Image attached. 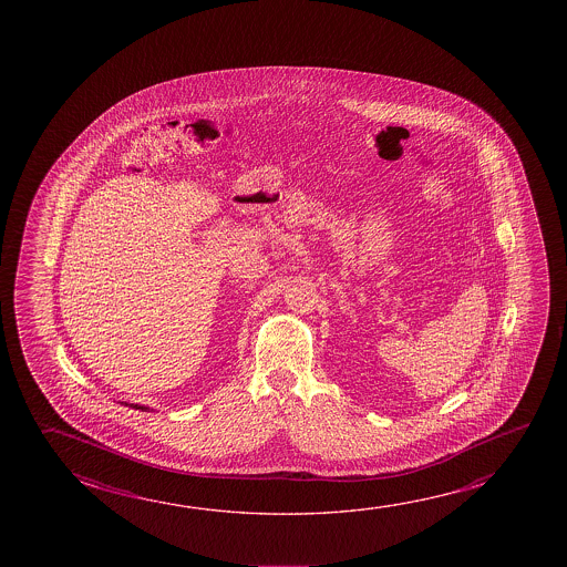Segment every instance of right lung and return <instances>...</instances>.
Listing matches in <instances>:
<instances>
[{
	"instance_id": "obj_1",
	"label": "right lung",
	"mask_w": 567,
	"mask_h": 567,
	"mask_svg": "<svg viewBox=\"0 0 567 567\" xmlns=\"http://www.w3.org/2000/svg\"><path fill=\"white\" fill-rule=\"evenodd\" d=\"M124 405H128L132 409H140V411H152V409L146 408V405H138V403H124Z\"/></svg>"
}]
</instances>
